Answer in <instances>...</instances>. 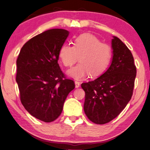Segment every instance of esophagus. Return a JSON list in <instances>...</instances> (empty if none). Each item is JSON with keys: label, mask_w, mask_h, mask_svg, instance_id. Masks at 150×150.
I'll list each match as a JSON object with an SVG mask.
<instances>
[{"label": "esophagus", "mask_w": 150, "mask_h": 150, "mask_svg": "<svg viewBox=\"0 0 150 150\" xmlns=\"http://www.w3.org/2000/svg\"><path fill=\"white\" fill-rule=\"evenodd\" d=\"M80 87V83L79 81H75V87L79 88Z\"/></svg>", "instance_id": "esophagus-1"}]
</instances>
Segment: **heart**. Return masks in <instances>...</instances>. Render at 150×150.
<instances>
[{
    "label": "heart",
    "mask_w": 150,
    "mask_h": 150,
    "mask_svg": "<svg viewBox=\"0 0 150 150\" xmlns=\"http://www.w3.org/2000/svg\"><path fill=\"white\" fill-rule=\"evenodd\" d=\"M59 56L65 67L74 64L79 57L80 63L67 70V74L73 79L81 80L89 74L96 77L103 73L109 65L112 53L108 44L91 34L85 33L75 39L74 46L63 44Z\"/></svg>",
    "instance_id": "b5f03b06"
}]
</instances>
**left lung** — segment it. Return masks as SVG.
<instances>
[{
  "label": "left lung",
  "instance_id": "left-lung-1",
  "mask_svg": "<svg viewBox=\"0 0 150 150\" xmlns=\"http://www.w3.org/2000/svg\"><path fill=\"white\" fill-rule=\"evenodd\" d=\"M112 57L107 70L93 81L82 83L85 92L84 110L88 119L104 124L118 116L132 98L137 75L134 58L117 37L111 41Z\"/></svg>",
  "mask_w": 150,
  "mask_h": 150
}]
</instances>
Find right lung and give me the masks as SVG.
<instances>
[{
    "label": "right lung",
    "mask_w": 150,
    "mask_h": 150,
    "mask_svg": "<svg viewBox=\"0 0 150 150\" xmlns=\"http://www.w3.org/2000/svg\"><path fill=\"white\" fill-rule=\"evenodd\" d=\"M69 33L54 28L35 36L22 46L16 61V82L22 105L44 122L59 117L67 95L75 87L58 63L59 50Z\"/></svg>",
    "instance_id": "add662e5"
}]
</instances>
